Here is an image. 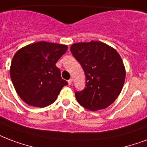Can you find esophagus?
<instances>
[{"mask_svg": "<svg viewBox=\"0 0 147 147\" xmlns=\"http://www.w3.org/2000/svg\"><path fill=\"white\" fill-rule=\"evenodd\" d=\"M68 82H69V85H70V86H71V84H72V79H71V78H70L69 81H68Z\"/></svg>", "mask_w": 147, "mask_h": 147, "instance_id": "34e87169", "label": "esophagus"}]
</instances>
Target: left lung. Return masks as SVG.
<instances>
[{
  "instance_id": "left-lung-1",
  "label": "left lung",
  "mask_w": 147,
  "mask_h": 147,
  "mask_svg": "<svg viewBox=\"0 0 147 147\" xmlns=\"http://www.w3.org/2000/svg\"><path fill=\"white\" fill-rule=\"evenodd\" d=\"M70 51L86 74V88L75 93L78 102L91 111L107 108L120 94L125 82L126 69L120 55L98 41L75 43Z\"/></svg>"
}]
</instances>
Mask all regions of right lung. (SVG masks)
<instances>
[{
  "label": "right lung",
  "instance_id": "right-lung-1",
  "mask_svg": "<svg viewBox=\"0 0 147 147\" xmlns=\"http://www.w3.org/2000/svg\"><path fill=\"white\" fill-rule=\"evenodd\" d=\"M65 45L38 41L19 49L11 61L10 76L17 93L25 103L43 108L52 104L68 82L56 62Z\"/></svg>",
  "mask_w": 147,
  "mask_h": 147
}]
</instances>
